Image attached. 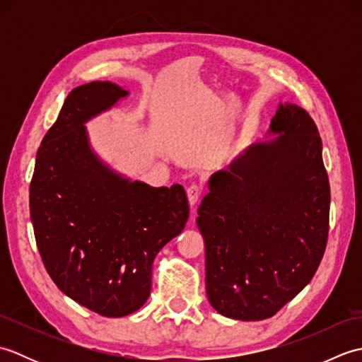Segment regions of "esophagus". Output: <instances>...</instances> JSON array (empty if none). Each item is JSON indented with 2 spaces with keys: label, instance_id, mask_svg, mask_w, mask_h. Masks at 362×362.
Instances as JSON below:
<instances>
[{
  "label": "esophagus",
  "instance_id": "obj_1",
  "mask_svg": "<svg viewBox=\"0 0 362 362\" xmlns=\"http://www.w3.org/2000/svg\"><path fill=\"white\" fill-rule=\"evenodd\" d=\"M201 196H202L201 187L191 185V187L187 188V197H188V202H189L191 206H194L199 202V199H201Z\"/></svg>",
  "mask_w": 362,
  "mask_h": 362
}]
</instances>
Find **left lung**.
<instances>
[{
    "instance_id": "1",
    "label": "left lung",
    "mask_w": 362,
    "mask_h": 362,
    "mask_svg": "<svg viewBox=\"0 0 362 362\" xmlns=\"http://www.w3.org/2000/svg\"><path fill=\"white\" fill-rule=\"evenodd\" d=\"M269 140L209 180L197 210L210 303L236 320L272 317L316 274L328 240L329 183L308 112L279 104Z\"/></svg>"
}]
</instances>
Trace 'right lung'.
Instances as JSON below:
<instances>
[{
  "label": "right lung",
  "mask_w": 362,
  "mask_h": 362,
  "mask_svg": "<svg viewBox=\"0 0 362 362\" xmlns=\"http://www.w3.org/2000/svg\"><path fill=\"white\" fill-rule=\"evenodd\" d=\"M127 95L107 81L76 87L43 136L29 188L46 271L65 296L105 317L146 303L153 258L189 214L183 187L132 182L90 148L83 124Z\"/></svg>",
  "instance_id": "1"
}]
</instances>
